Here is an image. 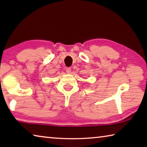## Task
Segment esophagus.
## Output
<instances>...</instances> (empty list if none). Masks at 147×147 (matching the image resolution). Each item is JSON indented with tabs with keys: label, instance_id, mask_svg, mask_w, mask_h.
Returning a JSON list of instances; mask_svg holds the SVG:
<instances>
[{
	"label": "esophagus",
	"instance_id": "obj_1",
	"mask_svg": "<svg viewBox=\"0 0 147 147\" xmlns=\"http://www.w3.org/2000/svg\"><path fill=\"white\" fill-rule=\"evenodd\" d=\"M66 72H67V73L70 74L71 73V69L69 68V67H67L66 69Z\"/></svg>",
	"mask_w": 147,
	"mask_h": 147
}]
</instances>
